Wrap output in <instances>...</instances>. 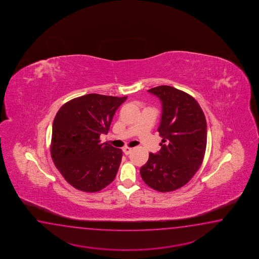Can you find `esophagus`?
Masks as SVG:
<instances>
[{
  "instance_id": "esophagus-1",
  "label": "esophagus",
  "mask_w": 259,
  "mask_h": 259,
  "mask_svg": "<svg viewBox=\"0 0 259 259\" xmlns=\"http://www.w3.org/2000/svg\"><path fill=\"white\" fill-rule=\"evenodd\" d=\"M122 150H123V152H124V153H125L126 155H128V154H130V153H131L132 151V148L130 147H124L123 149H122Z\"/></svg>"
}]
</instances>
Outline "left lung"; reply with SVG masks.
Instances as JSON below:
<instances>
[{
  "mask_svg": "<svg viewBox=\"0 0 259 259\" xmlns=\"http://www.w3.org/2000/svg\"><path fill=\"white\" fill-rule=\"evenodd\" d=\"M149 93L162 102L159 135L161 150L150 152L141 168L142 180L159 192L182 188L202 163L207 145V122L202 109L190 95L169 85Z\"/></svg>",
  "mask_w": 259,
  "mask_h": 259,
  "instance_id": "left-lung-1",
  "label": "left lung"
}]
</instances>
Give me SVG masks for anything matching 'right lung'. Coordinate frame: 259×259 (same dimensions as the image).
Segmentation results:
<instances>
[{"label": "right lung", "instance_id": "1", "mask_svg": "<svg viewBox=\"0 0 259 259\" xmlns=\"http://www.w3.org/2000/svg\"><path fill=\"white\" fill-rule=\"evenodd\" d=\"M127 97L89 94L71 99L56 114L52 125L51 153L67 182L84 192H97L115 179L121 149L100 142L115 112Z\"/></svg>", "mask_w": 259, "mask_h": 259}]
</instances>
